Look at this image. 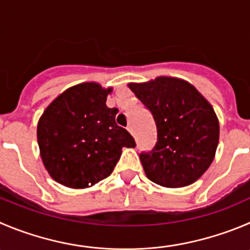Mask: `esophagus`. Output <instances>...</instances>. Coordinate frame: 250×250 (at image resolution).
Here are the masks:
<instances>
[{
  "mask_svg": "<svg viewBox=\"0 0 250 250\" xmlns=\"http://www.w3.org/2000/svg\"><path fill=\"white\" fill-rule=\"evenodd\" d=\"M127 129H128V132L130 133V134H133V136H134V132H133V127L130 125H127Z\"/></svg>",
  "mask_w": 250,
  "mask_h": 250,
  "instance_id": "1",
  "label": "esophagus"
}]
</instances>
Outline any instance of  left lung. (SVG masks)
Here are the masks:
<instances>
[{"instance_id": "1", "label": "left lung", "mask_w": 250, "mask_h": 250, "mask_svg": "<svg viewBox=\"0 0 250 250\" xmlns=\"http://www.w3.org/2000/svg\"><path fill=\"white\" fill-rule=\"evenodd\" d=\"M128 87L153 114L158 141L139 154L146 178L164 188H184L213 162L220 125L213 108L191 83L160 76Z\"/></svg>"}]
</instances>
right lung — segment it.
Instances as JSON below:
<instances>
[{
  "mask_svg": "<svg viewBox=\"0 0 250 250\" xmlns=\"http://www.w3.org/2000/svg\"><path fill=\"white\" fill-rule=\"evenodd\" d=\"M112 88L83 83L67 88L42 114L37 128L41 157L51 178L71 188H85L112 174L123 146L136 142L116 123L117 108L106 100Z\"/></svg>",
  "mask_w": 250,
  "mask_h": 250,
  "instance_id": "add662e5",
  "label": "right lung"
}]
</instances>
